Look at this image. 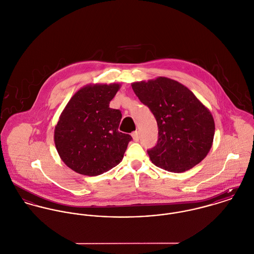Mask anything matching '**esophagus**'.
I'll use <instances>...</instances> for the list:
<instances>
[{
  "mask_svg": "<svg viewBox=\"0 0 254 254\" xmlns=\"http://www.w3.org/2000/svg\"><path fill=\"white\" fill-rule=\"evenodd\" d=\"M132 137H133V140L135 141V142L139 140V133H138V131L132 132Z\"/></svg>",
  "mask_w": 254,
  "mask_h": 254,
  "instance_id": "esophagus-1",
  "label": "esophagus"
}]
</instances>
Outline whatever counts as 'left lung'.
Listing matches in <instances>:
<instances>
[{
	"instance_id": "obj_1",
	"label": "left lung",
	"mask_w": 254,
	"mask_h": 254,
	"mask_svg": "<svg viewBox=\"0 0 254 254\" xmlns=\"http://www.w3.org/2000/svg\"><path fill=\"white\" fill-rule=\"evenodd\" d=\"M132 89L158 124L157 144L147 150L155 166L183 172L205 158L213 141L214 121L190 89L165 77L133 83Z\"/></svg>"
}]
</instances>
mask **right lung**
Segmentation results:
<instances>
[{"mask_svg": "<svg viewBox=\"0 0 254 254\" xmlns=\"http://www.w3.org/2000/svg\"><path fill=\"white\" fill-rule=\"evenodd\" d=\"M120 85H87L70 99L55 130L57 152L67 167L89 176L123 160L129 134L120 132V110L109 107Z\"/></svg>", "mask_w": 254, "mask_h": 254, "instance_id": "add662e5", "label": "right lung"}]
</instances>
